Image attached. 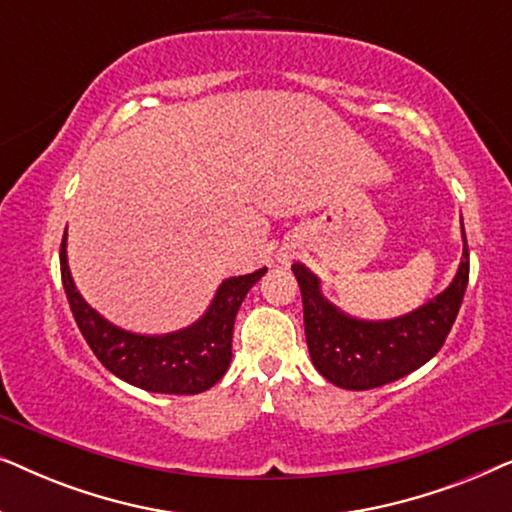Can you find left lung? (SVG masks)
I'll return each mask as SVG.
<instances>
[{"instance_id":"obj_1","label":"left lung","mask_w":512,"mask_h":512,"mask_svg":"<svg viewBox=\"0 0 512 512\" xmlns=\"http://www.w3.org/2000/svg\"><path fill=\"white\" fill-rule=\"evenodd\" d=\"M464 228V223H461ZM303 296L305 338L314 368L342 389H375L424 366L443 347L468 284V242L454 282L419 310L389 321H361L328 303L319 279L293 263Z\"/></svg>"}]
</instances>
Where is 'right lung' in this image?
<instances>
[{
    "mask_svg": "<svg viewBox=\"0 0 512 512\" xmlns=\"http://www.w3.org/2000/svg\"><path fill=\"white\" fill-rule=\"evenodd\" d=\"M65 240L67 235L60 244L62 286L76 326L109 373L139 389L181 396L200 394L221 380L233 359L237 310L268 268L226 279L198 324L170 335H137L109 324L81 298L69 275Z\"/></svg>",
    "mask_w": 512,
    "mask_h": 512,
    "instance_id": "obj_1",
    "label": "right lung"
}]
</instances>
